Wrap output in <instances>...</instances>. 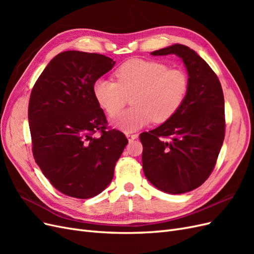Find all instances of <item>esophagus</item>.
Instances as JSON below:
<instances>
[{
	"mask_svg": "<svg viewBox=\"0 0 254 254\" xmlns=\"http://www.w3.org/2000/svg\"><path fill=\"white\" fill-rule=\"evenodd\" d=\"M126 136H127V139H128V141L130 142V141H132V140H135V139H137V135L136 133H127L126 134Z\"/></svg>",
	"mask_w": 254,
	"mask_h": 254,
	"instance_id": "obj_1",
	"label": "esophagus"
}]
</instances>
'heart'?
Instances as JSON below:
<instances>
[{"mask_svg": "<svg viewBox=\"0 0 254 254\" xmlns=\"http://www.w3.org/2000/svg\"><path fill=\"white\" fill-rule=\"evenodd\" d=\"M117 82L99 78L93 84L97 104L110 117L117 115L131 97L132 107L114 118V127L133 132L148 124L172 119L186 99L189 79L179 68L155 60L131 59L117 68Z\"/></svg>", "mask_w": 254, "mask_h": 254, "instance_id": "obj_1", "label": "heart"}]
</instances>
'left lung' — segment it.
<instances>
[{
    "mask_svg": "<svg viewBox=\"0 0 254 254\" xmlns=\"http://www.w3.org/2000/svg\"><path fill=\"white\" fill-rule=\"evenodd\" d=\"M182 59L189 75L186 99L172 119L140 134L146 178L160 190L183 194L200 187L214 170L225 139V99L219 79L187 45L150 53Z\"/></svg>",
    "mask_w": 254,
    "mask_h": 254,
    "instance_id": "1",
    "label": "left lung"
}]
</instances>
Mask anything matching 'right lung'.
<instances>
[{"mask_svg": "<svg viewBox=\"0 0 254 254\" xmlns=\"http://www.w3.org/2000/svg\"><path fill=\"white\" fill-rule=\"evenodd\" d=\"M114 64L101 54L63 52L50 61L30 93L35 161L66 196L88 199L102 193L128 143L119 130H106L105 113L93 94L94 82ZM97 131L99 137L94 135Z\"/></svg>", "mask_w": 254, "mask_h": 254, "instance_id": "1", "label": "right lung"}]
</instances>
